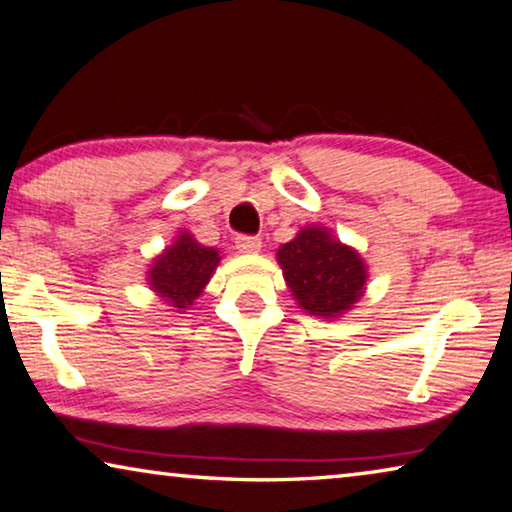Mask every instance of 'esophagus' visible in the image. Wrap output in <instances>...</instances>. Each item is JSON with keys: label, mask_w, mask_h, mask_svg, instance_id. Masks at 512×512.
I'll return each instance as SVG.
<instances>
[{"label": "esophagus", "mask_w": 512, "mask_h": 512, "mask_svg": "<svg viewBox=\"0 0 512 512\" xmlns=\"http://www.w3.org/2000/svg\"><path fill=\"white\" fill-rule=\"evenodd\" d=\"M234 243H237L239 253H259V248H262V239L250 237V234H241Z\"/></svg>", "instance_id": "1"}]
</instances>
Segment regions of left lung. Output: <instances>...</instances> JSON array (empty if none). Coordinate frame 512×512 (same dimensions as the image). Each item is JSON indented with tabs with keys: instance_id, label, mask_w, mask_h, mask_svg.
Returning a JSON list of instances; mask_svg holds the SVG:
<instances>
[{
	"instance_id": "obj_1",
	"label": "left lung",
	"mask_w": 512,
	"mask_h": 512,
	"mask_svg": "<svg viewBox=\"0 0 512 512\" xmlns=\"http://www.w3.org/2000/svg\"><path fill=\"white\" fill-rule=\"evenodd\" d=\"M278 262L298 305L323 319L346 312L367 282L360 255L332 239L323 227H307L294 241L282 243Z\"/></svg>"
}]
</instances>
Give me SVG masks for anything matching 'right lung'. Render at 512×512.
I'll use <instances>...</instances> for the list:
<instances>
[{"label":"right lung","mask_w":512,"mask_h":512,"mask_svg":"<svg viewBox=\"0 0 512 512\" xmlns=\"http://www.w3.org/2000/svg\"><path fill=\"white\" fill-rule=\"evenodd\" d=\"M218 262H221L218 250L200 246L189 234H180L173 246L166 248L164 255L154 259L150 285L170 305L184 310L200 296Z\"/></svg>","instance_id":"1"}]
</instances>
